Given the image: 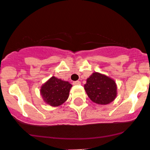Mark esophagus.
Masks as SVG:
<instances>
[{"mask_svg":"<svg viewBox=\"0 0 150 150\" xmlns=\"http://www.w3.org/2000/svg\"><path fill=\"white\" fill-rule=\"evenodd\" d=\"M72 84H73L74 85H80V84H81V83H80V81H74L73 83H72Z\"/></svg>","mask_w":150,"mask_h":150,"instance_id":"esophagus-1","label":"esophagus"}]
</instances>
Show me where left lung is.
Listing matches in <instances>:
<instances>
[{
  "label": "left lung",
  "instance_id": "8db88e82",
  "mask_svg": "<svg viewBox=\"0 0 150 150\" xmlns=\"http://www.w3.org/2000/svg\"><path fill=\"white\" fill-rule=\"evenodd\" d=\"M84 88L90 99L97 104H109L117 96L115 80L99 72H93L87 79Z\"/></svg>",
  "mask_w": 150,
  "mask_h": 150
}]
</instances>
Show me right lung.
I'll return each instance as SVG.
<instances>
[{"instance_id": "add662e5", "label": "right lung", "mask_w": 150, "mask_h": 150, "mask_svg": "<svg viewBox=\"0 0 150 150\" xmlns=\"http://www.w3.org/2000/svg\"><path fill=\"white\" fill-rule=\"evenodd\" d=\"M72 85L67 81L52 76L41 86L40 94L45 103L57 107L67 100Z\"/></svg>"}]
</instances>
